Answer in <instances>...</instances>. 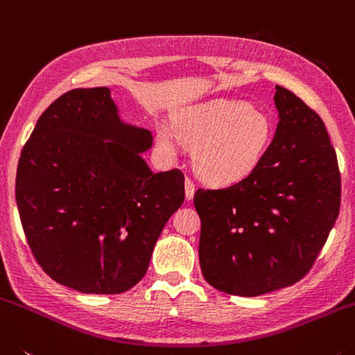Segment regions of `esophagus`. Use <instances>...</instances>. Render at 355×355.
<instances>
[{
  "mask_svg": "<svg viewBox=\"0 0 355 355\" xmlns=\"http://www.w3.org/2000/svg\"><path fill=\"white\" fill-rule=\"evenodd\" d=\"M195 195V184L190 178H185V198L191 200Z\"/></svg>",
  "mask_w": 355,
  "mask_h": 355,
  "instance_id": "1",
  "label": "esophagus"
}]
</instances>
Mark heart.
<instances>
[{
  "instance_id": "b5f03b06",
  "label": "heart",
  "mask_w": 355,
  "mask_h": 355,
  "mask_svg": "<svg viewBox=\"0 0 355 355\" xmlns=\"http://www.w3.org/2000/svg\"><path fill=\"white\" fill-rule=\"evenodd\" d=\"M270 141L269 118L239 101H214L187 108L176 116L174 129H157L162 153L174 159L182 144L195 148V171L216 185L248 178L264 159Z\"/></svg>"
}]
</instances>
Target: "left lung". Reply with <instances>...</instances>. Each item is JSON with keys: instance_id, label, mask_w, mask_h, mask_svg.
Wrapping results in <instances>:
<instances>
[{"instance_id": "8db88e82", "label": "left lung", "mask_w": 355, "mask_h": 355, "mask_svg": "<svg viewBox=\"0 0 355 355\" xmlns=\"http://www.w3.org/2000/svg\"><path fill=\"white\" fill-rule=\"evenodd\" d=\"M274 101L280 121L257 170L193 196L202 275L226 294L254 297L297 283L338 218L341 178L322 119L282 86Z\"/></svg>"}]
</instances>
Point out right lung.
Returning <instances> with one entry per match:
<instances>
[{
    "mask_svg": "<svg viewBox=\"0 0 355 355\" xmlns=\"http://www.w3.org/2000/svg\"><path fill=\"white\" fill-rule=\"evenodd\" d=\"M146 129L124 124L110 89H72L40 114L17 166L15 201L34 258L85 294L129 291L182 206L184 174L153 173Z\"/></svg>",
    "mask_w": 355,
    "mask_h": 355,
    "instance_id": "obj_1",
    "label": "right lung"
}]
</instances>
